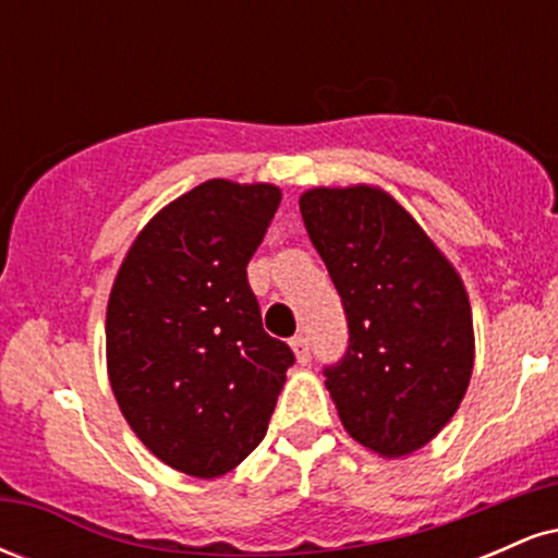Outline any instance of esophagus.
Segmentation results:
<instances>
[{"mask_svg": "<svg viewBox=\"0 0 558 558\" xmlns=\"http://www.w3.org/2000/svg\"><path fill=\"white\" fill-rule=\"evenodd\" d=\"M291 345H293V354H296V362L299 364H310V360H312V351H310V341H306L304 336H296L291 341Z\"/></svg>", "mask_w": 558, "mask_h": 558, "instance_id": "1", "label": "esophagus"}]
</instances>
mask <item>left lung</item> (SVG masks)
<instances>
[{
    "instance_id": "1",
    "label": "left lung",
    "mask_w": 558,
    "mask_h": 558,
    "mask_svg": "<svg viewBox=\"0 0 558 558\" xmlns=\"http://www.w3.org/2000/svg\"><path fill=\"white\" fill-rule=\"evenodd\" d=\"M299 209L349 323L343 360L325 367L338 417L369 451L407 457L444 430L470 386L462 278L377 185L304 191Z\"/></svg>"
}]
</instances>
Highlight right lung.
Returning <instances> with one entry per match:
<instances>
[{
	"label": "right lung",
	"instance_id": "right-lung-1",
	"mask_svg": "<svg viewBox=\"0 0 558 558\" xmlns=\"http://www.w3.org/2000/svg\"><path fill=\"white\" fill-rule=\"evenodd\" d=\"M280 204L215 178L128 248L107 304V373L138 440L172 470L220 477L262 444L293 351L262 328L246 265Z\"/></svg>",
	"mask_w": 558,
	"mask_h": 558
}]
</instances>
